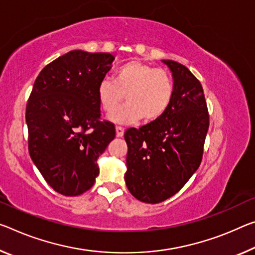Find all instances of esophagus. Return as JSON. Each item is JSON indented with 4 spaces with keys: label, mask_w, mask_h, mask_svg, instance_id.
<instances>
[{
    "label": "esophagus",
    "mask_w": 255,
    "mask_h": 255,
    "mask_svg": "<svg viewBox=\"0 0 255 255\" xmlns=\"http://www.w3.org/2000/svg\"><path fill=\"white\" fill-rule=\"evenodd\" d=\"M124 132H125V129L120 126H117L116 127V134L117 137H123L124 136Z\"/></svg>",
    "instance_id": "esophagus-1"
}]
</instances>
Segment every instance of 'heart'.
Listing matches in <instances>:
<instances>
[{
	"label": "heart",
	"mask_w": 255,
	"mask_h": 255,
	"mask_svg": "<svg viewBox=\"0 0 255 255\" xmlns=\"http://www.w3.org/2000/svg\"><path fill=\"white\" fill-rule=\"evenodd\" d=\"M128 103L115 109L123 96ZM173 83L167 71L142 61H129L118 68L113 80L102 79L98 86L101 108L111 113L110 120L117 124H131L143 119L145 123L159 120L170 106Z\"/></svg>",
	"instance_id": "obj_1"
}]
</instances>
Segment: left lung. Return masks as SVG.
<instances>
[{"label": "left lung", "mask_w": 255, "mask_h": 255, "mask_svg": "<svg viewBox=\"0 0 255 255\" xmlns=\"http://www.w3.org/2000/svg\"><path fill=\"white\" fill-rule=\"evenodd\" d=\"M162 62L172 72L170 106L159 120L125 132L126 185L137 200L152 204L175 195L199 169L209 129L201 83L183 64Z\"/></svg>", "instance_id": "8db88e82"}]
</instances>
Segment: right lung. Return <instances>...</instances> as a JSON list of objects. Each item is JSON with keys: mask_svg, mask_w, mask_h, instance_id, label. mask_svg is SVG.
Masks as SVG:
<instances>
[{"mask_svg": "<svg viewBox=\"0 0 255 255\" xmlns=\"http://www.w3.org/2000/svg\"><path fill=\"white\" fill-rule=\"evenodd\" d=\"M115 56L68 52L44 68L26 108L28 148L46 183L64 196L94 185L98 157L115 138V125L101 121L98 86Z\"/></svg>", "mask_w": 255, "mask_h": 255, "instance_id": "add662e5", "label": "right lung"}]
</instances>
